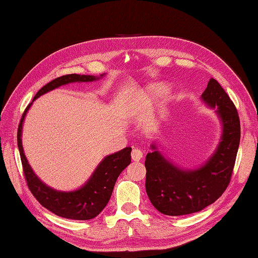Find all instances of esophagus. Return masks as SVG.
<instances>
[{
  "label": "esophagus",
  "instance_id": "34e87169",
  "mask_svg": "<svg viewBox=\"0 0 258 258\" xmlns=\"http://www.w3.org/2000/svg\"><path fill=\"white\" fill-rule=\"evenodd\" d=\"M142 157H143V153L141 152V150H139V148H135V150L132 151V153H131L132 160L140 161L142 159Z\"/></svg>",
  "mask_w": 258,
  "mask_h": 258
}]
</instances>
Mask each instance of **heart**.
Segmentation results:
<instances>
[{
	"mask_svg": "<svg viewBox=\"0 0 258 258\" xmlns=\"http://www.w3.org/2000/svg\"><path fill=\"white\" fill-rule=\"evenodd\" d=\"M169 91V87L165 84H155L151 86L150 89L142 91L132 98L127 105L124 106L123 111L127 115L142 114L150 111L154 101L161 98Z\"/></svg>",
	"mask_w": 258,
	"mask_h": 258,
	"instance_id": "1",
	"label": "heart"
}]
</instances>
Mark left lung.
<instances>
[{
  "label": "left lung",
  "mask_w": 258,
  "mask_h": 258,
  "mask_svg": "<svg viewBox=\"0 0 258 258\" xmlns=\"http://www.w3.org/2000/svg\"><path fill=\"white\" fill-rule=\"evenodd\" d=\"M201 99L215 111L222 122V137L214 154L204 166L183 170L173 165L152 144L146 155L145 188L152 205L171 216L199 212L212 205L227 188L240 143L237 108L216 80L211 79Z\"/></svg>",
  "instance_id": "1"
}]
</instances>
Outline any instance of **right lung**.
Masks as SVG:
<instances>
[{
	"label": "right lung",
	"instance_id": "obj_1",
	"mask_svg": "<svg viewBox=\"0 0 258 258\" xmlns=\"http://www.w3.org/2000/svg\"><path fill=\"white\" fill-rule=\"evenodd\" d=\"M104 75L105 74H101L100 76L96 77L93 75L69 74L57 77L56 80L46 84L43 88L38 90L33 98V101L38 97L43 96L44 93L56 89L60 86L70 83L93 82L101 79ZM33 101L27 106L25 113L22 114L17 132V143L23 168V174H25L29 189L37 199V201L53 214L64 218H70V220H91V218L96 217L99 213H101V211L105 208L112 196L117 177L119 176L123 169H126L130 165L131 147L122 148L119 152L106 156L99 163L96 170L93 171L92 175L81 188L73 191H60L53 189L44 184L37 177V175L33 172L32 168L30 167L26 155L23 153L21 140L22 124L26 114L30 106L32 105Z\"/></svg>",
	"mask_w": 258,
	"mask_h": 258
}]
</instances>
